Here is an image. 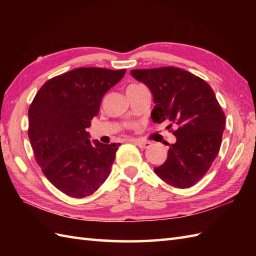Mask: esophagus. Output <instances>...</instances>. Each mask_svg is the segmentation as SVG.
I'll list each match as a JSON object with an SVG mask.
<instances>
[{
	"label": "esophagus",
	"mask_w": 256,
	"mask_h": 256,
	"mask_svg": "<svg viewBox=\"0 0 256 256\" xmlns=\"http://www.w3.org/2000/svg\"><path fill=\"white\" fill-rule=\"evenodd\" d=\"M134 144H136L140 148H148L150 146V143L148 140H133Z\"/></svg>",
	"instance_id": "34e87169"
}]
</instances>
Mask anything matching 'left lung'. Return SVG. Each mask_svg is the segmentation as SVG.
Listing matches in <instances>:
<instances>
[{"label":"left lung","mask_w":256,"mask_h":256,"mask_svg":"<svg viewBox=\"0 0 256 256\" xmlns=\"http://www.w3.org/2000/svg\"><path fill=\"white\" fill-rule=\"evenodd\" d=\"M153 94L154 123L177 125L164 164L156 175L170 186L189 188L209 170L219 153L226 126L224 113L204 80L176 67L131 70ZM172 124L170 126H172Z\"/></svg>","instance_id":"obj_1"}]
</instances>
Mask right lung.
Returning a JSON list of instances; mask_svg holds the SVG:
<instances>
[{"mask_svg": "<svg viewBox=\"0 0 256 256\" xmlns=\"http://www.w3.org/2000/svg\"><path fill=\"white\" fill-rule=\"evenodd\" d=\"M126 70L77 68L48 80L28 110V138L37 164L54 186L74 198L106 182L120 143L91 142L88 128L102 98Z\"/></svg>", "mask_w": 256, "mask_h": 256, "instance_id": "obj_1", "label": "right lung"}]
</instances>
